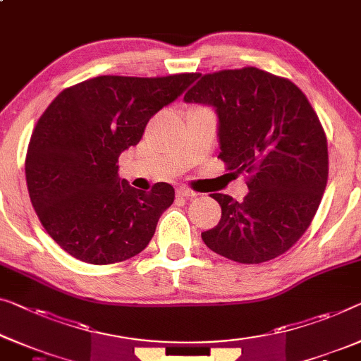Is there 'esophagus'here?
Listing matches in <instances>:
<instances>
[{
  "label": "esophagus",
  "mask_w": 361,
  "mask_h": 361,
  "mask_svg": "<svg viewBox=\"0 0 361 361\" xmlns=\"http://www.w3.org/2000/svg\"><path fill=\"white\" fill-rule=\"evenodd\" d=\"M176 195H178L180 197H188V199H191V197H196V196H197V192H196V191H192V190H190V188L181 186V188H178V190H176Z\"/></svg>",
  "instance_id": "34e87169"
}]
</instances>
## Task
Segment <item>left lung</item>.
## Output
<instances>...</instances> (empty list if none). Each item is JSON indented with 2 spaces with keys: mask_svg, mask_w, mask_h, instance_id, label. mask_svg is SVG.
<instances>
[{
  "mask_svg": "<svg viewBox=\"0 0 361 361\" xmlns=\"http://www.w3.org/2000/svg\"><path fill=\"white\" fill-rule=\"evenodd\" d=\"M185 102L212 106L219 159L236 175L248 173L241 202L211 195L222 217L202 241L241 264L283 255L310 227L329 173L324 129L306 95L292 80L250 66L204 74Z\"/></svg>",
  "mask_w": 361,
  "mask_h": 361,
  "instance_id": "left-lung-1",
  "label": "left lung"
}]
</instances>
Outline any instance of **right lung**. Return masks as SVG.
I'll return each instance as SVG.
<instances>
[{"label": "right lung", "instance_id": "right-lung-1", "mask_svg": "<svg viewBox=\"0 0 361 361\" xmlns=\"http://www.w3.org/2000/svg\"><path fill=\"white\" fill-rule=\"evenodd\" d=\"M196 78L99 76L64 89L43 111L25 155L27 190L43 228L73 257L113 264L152 240L173 186L136 190L118 176L116 162Z\"/></svg>", "mask_w": 361, "mask_h": 361}]
</instances>
